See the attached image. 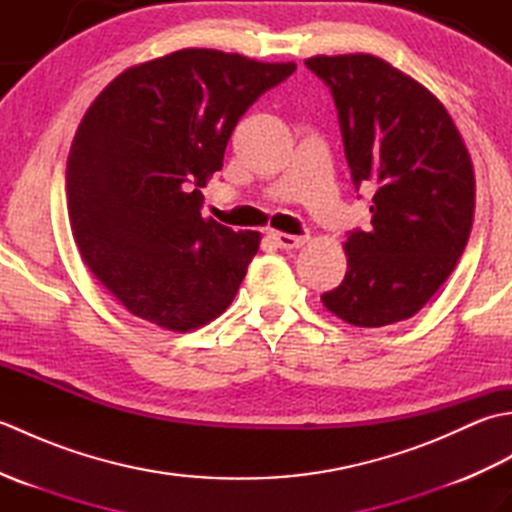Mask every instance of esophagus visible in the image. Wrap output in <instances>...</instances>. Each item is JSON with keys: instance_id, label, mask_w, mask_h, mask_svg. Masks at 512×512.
<instances>
[{"instance_id": "1", "label": "esophagus", "mask_w": 512, "mask_h": 512, "mask_svg": "<svg viewBox=\"0 0 512 512\" xmlns=\"http://www.w3.org/2000/svg\"><path fill=\"white\" fill-rule=\"evenodd\" d=\"M270 237L275 239V244L279 248H286V250L299 248V246H303V244L308 242L306 235H288V233H277V231H270Z\"/></svg>"}]
</instances>
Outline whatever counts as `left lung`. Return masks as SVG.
<instances>
[{"label": "left lung", "instance_id": "1", "mask_svg": "<svg viewBox=\"0 0 512 512\" xmlns=\"http://www.w3.org/2000/svg\"><path fill=\"white\" fill-rule=\"evenodd\" d=\"M306 65L332 92L356 191L372 193V226L347 233V273L321 301L356 328L405 321L436 295L469 242L471 156L444 105L387 61L339 54Z\"/></svg>", "mask_w": 512, "mask_h": 512}]
</instances>
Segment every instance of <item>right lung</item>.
Here are the masks:
<instances>
[{
    "label": "right lung",
    "instance_id": "right-lung-1",
    "mask_svg": "<svg viewBox=\"0 0 512 512\" xmlns=\"http://www.w3.org/2000/svg\"><path fill=\"white\" fill-rule=\"evenodd\" d=\"M295 70L187 48L118 74L85 112L65 169L72 235L136 317L189 332L231 306L259 233L204 220L200 187L239 118Z\"/></svg>",
    "mask_w": 512,
    "mask_h": 512
}]
</instances>
